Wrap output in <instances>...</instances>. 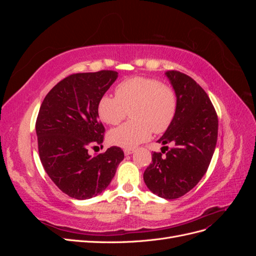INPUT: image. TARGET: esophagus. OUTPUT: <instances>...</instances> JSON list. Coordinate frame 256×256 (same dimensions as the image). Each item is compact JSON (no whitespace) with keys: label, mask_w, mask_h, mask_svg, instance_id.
I'll use <instances>...</instances> for the list:
<instances>
[{"label":"esophagus","mask_w":256,"mask_h":256,"mask_svg":"<svg viewBox=\"0 0 256 256\" xmlns=\"http://www.w3.org/2000/svg\"><path fill=\"white\" fill-rule=\"evenodd\" d=\"M134 150H129V148H126L125 150H124V154H126V156H129V154H134Z\"/></svg>","instance_id":"esophagus-1"}]
</instances>
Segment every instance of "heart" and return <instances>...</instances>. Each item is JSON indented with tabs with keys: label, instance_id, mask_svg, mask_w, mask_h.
Wrapping results in <instances>:
<instances>
[{
	"label": "heart",
	"instance_id": "obj_1",
	"mask_svg": "<svg viewBox=\"0 0 256 256\" xmlns=\"http://www.w3.org/2000/svg\"><path fill=\"white\" fill-rule=\"evenodd\" d=\"M115 96L99 99V118L108 125H118L129 112L132 120L110 131L108 140L113 145L134 148L148 140L152 131L164 132L175 118V92L156 79L134 76L124 80L116 86Z\"/></svg>",
	"mask_w": 256,
	"mask_h": 256
}]
</instances>
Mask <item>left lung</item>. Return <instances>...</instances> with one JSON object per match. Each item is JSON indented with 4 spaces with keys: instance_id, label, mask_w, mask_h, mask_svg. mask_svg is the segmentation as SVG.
Listing matches in <instances>:
<instances>
[{
    "instance_id": "8db88e82",
    "label": "left lung",
    "mask_w": 256,
    "mask_h": 256,
    "mask_svg": "<svg viewBox=\"0 0 256 256\" xmlns=\"http://www.w3.org/2000/svg\"><path fill=\"white\" fill-rule=\"evenodd\" d=\"M166 76L177 108L171 126L157 142L174 147L166 156L154 152L143 178L154 194L173 200L194 188L205 175L218 138V116L205 90L189 76L175 70Z\"/></svg>"
}]
</instances>
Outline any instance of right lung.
I'll use <instances>...</instances> for the list:
<instances>
[{
  "mask_svg": "<svg viewBox=\"0 0 256 256\" xmlns=\"http://www.w3.org/2000/svg\"><path fill=\"white\" fill-rule=\"evenodd\" d=\"M118 76L112 70L72 74L58 82L40 106L36 120L40 161L51 180L68 196L88 200L98 196L124 159L118 146L95 156L88 154V147L104 141L97 104Z\"/></svg>",
  "mask_w": 256,
  "mask_h": 256,
  "instance_id": "right-lung-1",
  "label": "right lung"
}]
</instances>
